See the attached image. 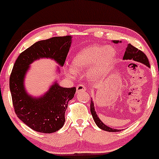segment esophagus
<instances>
[{
	"label": "esophagus",
	"instance_id": "esophagus-1",
	"mask_svg": "<svg viewBox=\"0 0 159 159\" xmlns=\"http://www.w3.org/2000/svg\"><path fill=\"white\" fill-rule=\"evenodd\" d=\"M76 90H77V93L82 92V91H86V87L85 85H84V84H78L76 87Z\"/></svg>",
	"mask_w": 159,
	"mask_h": 159
}]
</instances>
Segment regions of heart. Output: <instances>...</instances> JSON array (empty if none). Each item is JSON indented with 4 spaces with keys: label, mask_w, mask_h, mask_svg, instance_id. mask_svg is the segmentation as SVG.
I'll return each mask as SVG.
<instances>
[{
    "label": "heart",
    "mask_w": 159,
    "mask_h": 159,
    "mask_svg": "<svg viewBox=\"0 0 159 159\" xmlns=\"http://www.w3.org/2000/svg\"><path fill=\"white\" fill-rule=\"evenodd\" d=\"M116 59V51L111 47L91 45L82 49L73 61V66L77 70H89V78L96 79L105 75ZM74 73L73 70H70Z\"/></svg>",
    "instance_id": "1"
}]
</instances>
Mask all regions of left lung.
<instances>
[{
  "label": "left lung",
  "instance_id": "obj_1",
  "mask_svg": "<svg viewBox=\"0 0 159 159\" xmlns=\"http://www.w3.org/2000/svg\"><path fill=\"white\" fill-rule=\"evenodd\" d=\"M114 43H118V41H114ZM123 59L125 60H134L136 61L139 62H142V64L145 65L146 66L150 67V65H149V61L147 57V56L145 55V53L142 52V51L139 50L136 48H134V46H132L131 44H128L127 48L125 50V52L124 57H123ZM90 109H91V113L92 115L93 118L94 120V122L96 123L100 129H102L104 131H111V132H116V131H118L119 130L117 129H113L111 128L108 127V126L105 125L103 122H102L99 118L98 117L97 114H96L95 111H94V103H93L92 100H91V105H90Z\"/></svg>",
  "mask_w": 159,
  "mask_h": 159
}]
</instances>
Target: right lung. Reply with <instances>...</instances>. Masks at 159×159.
<instances>
[{
  "mask_svg": "<svg viewBox=\"0 0 159 159\" xmlns=\"http://www.w3.org/2000/svg\"><path fill=\"white\" fill-rule=\"evenodd\" d=\"M71 37H53L38 41L20 54L10 75L9 84L16 115L26 125L41 133L55 132L65 124V111L76 89L51 86L41 98L34 99L24 89L23 81L29 65L41 57H50L63 66L69 51Z\"/></svg>",
  "mask_w": 159,
  "mask_h": 159,
  "instance_id": "add662e5",
  "label": "right lung"
}]
</instances>
